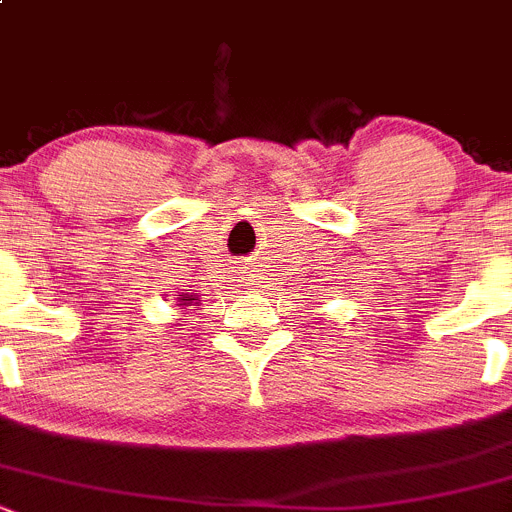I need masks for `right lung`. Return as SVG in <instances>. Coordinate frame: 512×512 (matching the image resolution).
I'll list each match as a JSON object with an SVG mask.
<instances>
[{
  "mask_svg": "<svg viewBox=\"0 0 512 512\" xmlns=\"http://www.w3.org/2000/svg\"><path fill=\"white\" fill-rule=\"evenodd\" d=\"M185 302H190V299H185Z\"/></svg>",
  "mask_w": 512,
  "mask_h": 512,
  "instance_id": "1",
  "label": "right lung"
}]
</instances>
